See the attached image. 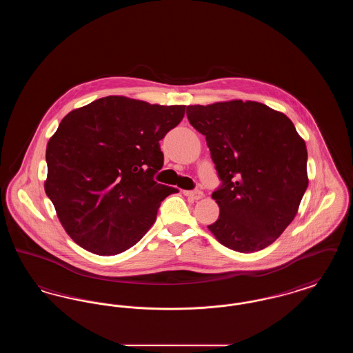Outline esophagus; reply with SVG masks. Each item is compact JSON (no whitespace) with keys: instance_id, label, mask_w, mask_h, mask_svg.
I'll list each match as a JSON object with an SVG mask.
<instances>
[{"instance_id":"esophagus-1","label":"esophagus","mask_w":353,"mask_h":353,"mask_svg":"<svg viewBox=\"0 0 353 353\" xmlns=\"http://www.w3.org/2000/svg\"><path fill=\"white\" fill-rule=\"evenodd\" d=\"M188 197H192L193 200H200L202 199V196H203V193H202L200 189H194V190H190V192H186L185 193Z\"/></svg>"}]
</instances>
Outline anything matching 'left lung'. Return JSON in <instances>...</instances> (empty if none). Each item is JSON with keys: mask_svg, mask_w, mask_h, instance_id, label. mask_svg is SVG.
I'll list each match as a JSON object with an SVG mask.
<instances>
[{"mask_svg": "<svg viewBox=\"0 0 353 353\" xmlns=\"http://www.w3.org/2000/svg\"><path fill=\"white\" fill-rule=\"evenodd\" d=\"M206 137L221 185L212 197L219 219L209 230L239 252L271 245L296 216L308 186L307 148L292 121L258 101L188 105Z\"/></svg>", "mask_w": 353, "mask_h": 353, "instance_id": "8db88e82", "label": "left lung"}]
</instances>
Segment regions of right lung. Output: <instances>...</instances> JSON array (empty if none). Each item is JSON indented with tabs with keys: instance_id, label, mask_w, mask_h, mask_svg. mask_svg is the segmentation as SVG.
<instances>
[{
	"instance_id": "add662e5",
	"label": "right lung",
	"mask_w": 353,
	"mask_h": 353,
	"mask_svg": "<svg viewBox=\"0 0 353 353\" xmlns=\"http://www.w3.org/2000/svg\"><path fill=\"white\" fill-rule=\"evenodd\" d=\"M185 105L105 97L71 111L46 148L45 190L68 234L85 250L115 255L136 245L176 188L159 184L160 140Z\"/></svg>"
}]
</instances>
